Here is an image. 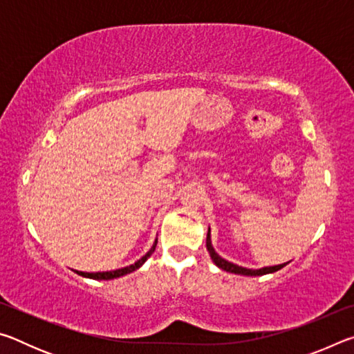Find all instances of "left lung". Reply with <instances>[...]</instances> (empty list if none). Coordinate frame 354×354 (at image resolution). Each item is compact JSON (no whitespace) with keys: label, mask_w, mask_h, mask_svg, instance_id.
<instances>
[{"label":"left lung","mask_w":354,"mask_h":354,"mask_svg":"<svg viewBox=\"0 0 354 354\" xmlns=\"http://www.w3.org/2000/svg\"><path fill=\"white\" fill-rule=\"evenodd\" d=\"M206 248L209 251V256H211L212 262L217 266L218 268L225 272H230V273H234V274H243V277H262V274H268V273H274L281 270V268L286 267L289 262H284V263H279V266H272V267H262V268H247V267H241L237 266V263H232L230 261L223 259V257L218 256L217 251L214 250L212 247V241H211V227H207V237H206Z\"/></svg>","instance_id":"obj_1"}]
</instances>
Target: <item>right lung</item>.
I'll use <instances>...</instances> for the list:
<instances>
[{
	"label": "right lung",
	"instance_id": "1",
	"mask_svg": "<svg viewBox=\"0 0 354 354\" xmlns=\"http://www.w3.org/2000/svg\"><path fill=\"white\" fill-rule=\"evenodd\" d=\"M156 243H158V239H156L153 247L149 248L148 253L145 256H142L139 261H136L134 263H131V266L128 267H123V268H117V270H109V272H97V273H88V272H80V270H75L80 277H84V278H91V279H97V281H109V279H115V278H120V277H124V274L128 273H133L134 270H137V268H140L143 263L147 262V259L149 256H151L154 253L156 250Z\"/></svg>",
	"mask_w": 354,
	"mask_h": 354
}]
</instances>
